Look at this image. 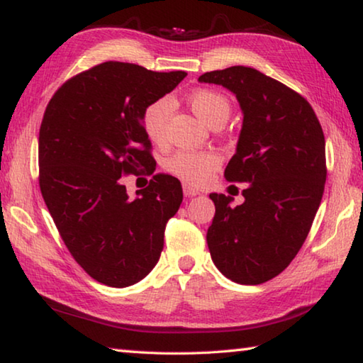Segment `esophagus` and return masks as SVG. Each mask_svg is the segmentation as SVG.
Segmentation results:
<instances>
[{"label":"esophagus","instance_id":"obj_1","mask_svg":"<svg viewBox=\"0 0 363 363\" xmlns=\"http://www.w3.org/2000/svg\"><path fill=\"white\" fill-rule=\"evenodd\" d=\"M184 195L186 196H195V195H200V190H196L194 187L187 186V184H184Z\"/></svg>","mask_w":363,"mask_h":363}]
</instances>
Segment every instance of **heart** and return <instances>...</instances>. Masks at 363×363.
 Instances as JSON below:
<instances>
[{"instance_id":"heart-1","label":"heart","mask_w":363,"mask_h":363,"mask_svg":"<svg viewBox=\"0 0 363 363\" xmlns=\"http://www.w3.org/2000/svg\"><path fill=\"white\" fill-rule=\"evenodd\" d=\"M189 106L199 118L211 126L216 121H224L230 115V102L227 97L211 89H196L189 96ZM171 110L168 99H158L147 106L143 113V128L152 143L160 144L164 139L167 120ZM218 167L216 153L208 150H181L168 158L167 169L179 177L187 186H201L208 181Z\"/></svg>"}]
</instances>
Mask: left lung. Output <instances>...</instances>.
Masks as SVG:
<instances>
[{
  "mask_svg": "<svg viewBox=\"0 0 363 363\" xmlns=\"http://www.w3.org/2000/svg\"><path fill=\"white\" fill-rule=\"evenodd\" d=\"M199 82L224 86L240 104L242 131L224 176L248 182L242 205L210 194L216 214L208 248L227 279L259 285L294 259L320 206L327 179L322 126L303 96L251 67L206 72Z\"/></svg>",
  "mask_w": 363,
  "mask_h": 363,
  "instance_id": "left-lung-1",
  "label": "left lung"
}]
</instances>
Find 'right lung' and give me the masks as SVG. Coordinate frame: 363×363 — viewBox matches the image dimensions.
<instances>
[{"mask_svg":"<svg viewBox=\"0 0 363 363\" xmlns=\"http://www.w3.org/2000/svg\"><path fill=\"white\" fill-rule=\"evenodd\" d=\"M186 75L110 60L65 82L46 107L41 195L72 256L104 285H134L155 267L164 225L182 203L173 176L155 174L136 199L121 176L155 171L143 113Z\"/></svg>","mask_w":363,"mask_h":363,"instance_id":"right-lung-1","label":"right lung"}]
</instances>
